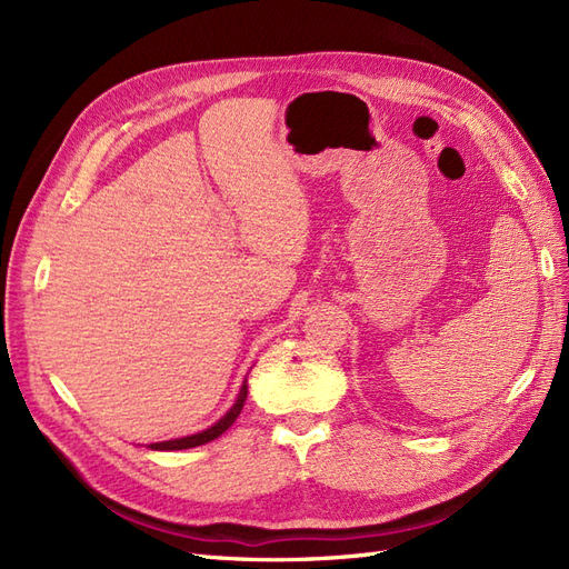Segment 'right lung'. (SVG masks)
Listing matches in <instances>:
<instances>
[{"label": "right lung", "mask_w": 569, "mask_h": 569, "mask_svg": "<svg viewBox=\"0 0 569 569\" xmlns=\"http://www.w3.org/2000/svg\"><path fill=\"white\" fill-rule=\"evenodd\" d=\"M247 393H249V387H247V380L242 385V389H239V396L234 406L222 416L216 425H211L209 429H203V432L199 435H192V437H182V439H170V441H161V443H149L151 451H182V449H194V446H201V443H209L213 439H218L226 429L237 420L239 412H242L244 408V401H247Z\"/></svg>", "instance_id": "add662e5"}]
</instances>
